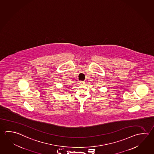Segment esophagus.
Returning <instances> with one entry per match:
<instances>
[{"label":"esophagus","mask_w":154,"mask_h":154,"mask_svg":"<svg viewBox=\"0 0 154 154\" xmlns=\"http://www.w3.org/2000/svg\"><path fill=\"white\" fill-rule=\"evenodd\" d=\"M80 84L81 85H84V84H85V82L84 81H80Z\"/></svg>","instance_id":"1"}]
</instances>
